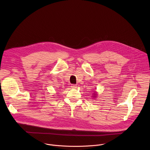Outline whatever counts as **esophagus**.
<instances>
[{"mask_svg":"<svg viewBox=\"0 0 150 150\" xmlns=\"http://www.w3.org/2000/svg\"><path fill=\"white\" fill-rule=\"evenodd\" d=\"M71 87L74 88H76L77 87V85H75V84H72L71 85Z\"/></svg>","mask_w":150,"mask_h":150,"instance_id":"34e87169","label":"esophagus"}]
</instances>
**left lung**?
I'll return each mask as SVG.
<instances>
[{"label": "left lung", "mask_w": 150, "mask_h": 150, "mask_svg": "<svg viewBox=\"0 0 150 150\" xmlns=\"http://www.w3.org/2000/svg\"><path fill=\"white\" fill-rule=\"evenodd\" d=\"M94 95H96V94H94ZM94 97H96V96H94Z\"/></svg>", "instance_id": "8db88e82"}]
</instances>
